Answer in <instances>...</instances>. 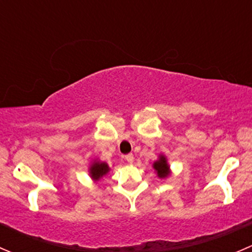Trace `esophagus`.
<instances>
[{
  "label": "esophagus",
  "mask_w": 252,
  "mask_h": 252,
  "mask_svg": "<svg viewBox=\"0 0 252 252\" xmlns=\"http://www.w3.org/2000/svg\"><path fill=\"white\" fill-rule=\"evenodd\" d=\"M126 161L128 162V163H133V162H134V155L133 154L126 155Z\"/></svg>",
  "instance_id": "obj_1"
}]
</instances>
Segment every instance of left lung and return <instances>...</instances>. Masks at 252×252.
Listing matches in <instances>:
<instances>
[{"mask_svg":"<svg viewBox=\"0 0 252 252\" xmlns=\"http://www.w3.org/2000/svg\"><path fill=\"white\" fill-rule=\"evenodd\" d=\"M152 166H154V169L156 171V173L159 178H167L169 175V173H171V171H169V166L168 163H167V158L164 155H159L158 159L155 161Z\"/></svg>","mask_w":252,"mask_h":252,"instance_id":"8db88e82","label":"left lung"}]
</instances>
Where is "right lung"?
<instances>
[{
    "mask_svg": "<svg viewBox=\"0 0 252 252\" xmlns=\"http://www.w3.org/2000/svg\"><path fill=\"white\" fill-rule=\"evenodd\" d=\"M110 172V167L106 162L101 161H94L91 163L90 168H89V173H90V177L93 178L95 182L100 180L103 175H106Z\"/></svg>",
    "mask_w": 252,
    "mask_h": 252,
    "instance_id": "1",
    "label": "right lung"
}]
</instances>
